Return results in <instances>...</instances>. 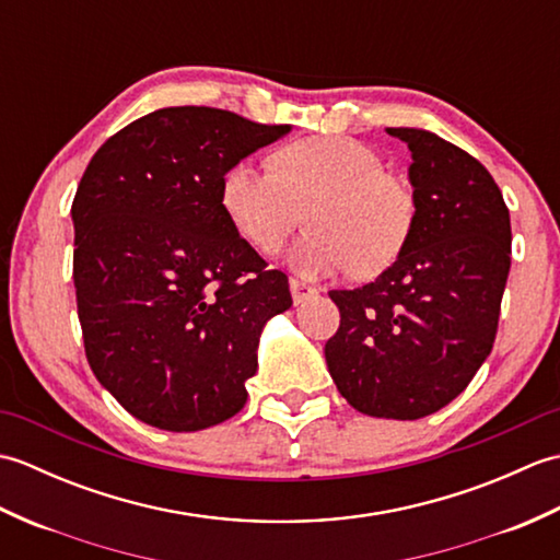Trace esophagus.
I'll use <instances>...</instances> for the list:
<instances>
[{"label": "esophagus", "mask_w": 560, "mask_h": 560, "mask_svg": "<svg viewBox=\"0 0 560 560\" xmlns=\"http://www.w3.org/2000/svg\"><path fill=\"white\" fill-rule=\"evenodd\" d=\"M289 287H291V295H293V303L295 305L311 301V299H315V295H317V289H313L311 283L299 281V279H291Z\"/></svg>", "instance_id": "34e87169"}]
</instances>
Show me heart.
I'll use <instances>...</instances> for the list:
<instances>
[{"label": "heart", "instance_id": "heart-1", "mask_svg": "<svg viewBox=\"0 0 560 560\" xmlns=\"http://www.w3.org/2000/svg\"><path fill=\"white\" fill-rule=\"evenodd\" d=\"M233 229L261 255L279 253L305 221L313 231L291 249L305 277L353 267L359 277L387 269L407 247L416 197L385 171L380 153L351 137H307L273 153V168L241 161L221 180Z\"/></svg>", "mask_w": 560, "mask_h": 560}]
</instances>
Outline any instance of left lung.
<instances>
[{
	"label": "left lung",
	"instance_id": "1",
	"mask_svg": "<svg viewBox=\"0 0 560 560\" xmlns=\"http://www.w3.org/2000/svg\"><path fill=\"white\" fill-rule=\"evenodd\" d=\"M387 135L411 151L413 231L375 281L329 291L341 323L325 359L355 411L413 421L455 399L491 353L513 233L477 159L428 129Z\"/></svg>",
	"mask_w": 560,
	"mask_h": 560
}]
</instances>
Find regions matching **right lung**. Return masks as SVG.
<instances>
[{"mask_svg":"<svg viewBox=\"0 0 560 560\" xmlns=\"http://www.w3.org/2000/svg\"><path fill=\"white\" fill-rule=\"evenodd\" d=\"M289 132L219 108H161L83 173L71 205L83 347L135 419L189 433L245 407L261 329L293 301L287 273L225 217L221 180Z\"/></svg>","mask_w":560,"mask_h":560,"instance_id":"right-lung-1","label":"right lung"}]
</instances>
